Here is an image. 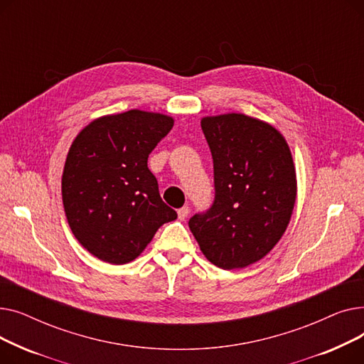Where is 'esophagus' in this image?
<instances>
[{"instance_id": "obj_1", "label": "esophagus", "mask_w": 364, "mask_h": 364, "mask_svg": "<svg viewBox=\"0 0 364 364\" xmlns=\"http://www.w3.org/2000/svg\"><path fill=\"white\" fill-rule=\"evenodd\" d=\"M177 214H178V220H186L187 218V215L190 214V209L187 208V206H183V208H180L178 211H177Z\"/></svg>"}]
</instances>
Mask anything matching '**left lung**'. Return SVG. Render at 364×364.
<instances>
[{
	"label": "left lung",
	"mask_w": 364,
	"mask_h": 364,
	"mask_svg": "<svg viewBox=\"0 0 364 364\" xmlns=\"http://www.w3.org/2000/svg\"><path fill=\"white\" fill-rule=\"evenodd\" d=\"M200 127L215 196L188 227L214 265L243 269L269 254L289 224L296 198L291 150L276 128L242 113L203 118Z\"/></svg>",
	"instance_id": "1"
}]
</instances>
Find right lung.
Instances as JSON below:
<instances>
[{"mask_svg": "<svg viewBox=\"0 0 364 364\" xmlns=\"http://www.w3.org/2000/svg\"><path fill=\"white\" fill-rule=\"evenodd\" d=\"M172 125L165 114L128 110L92 121L73 140L62 177L63 206L72 233L99 259H136L158 228L177 218L147 168Z\"/></svg>", "mask_w": 364, "mask_h": 364, "instance_id": "right-lung-1", "label": "right lung"}]
</instances>
